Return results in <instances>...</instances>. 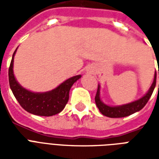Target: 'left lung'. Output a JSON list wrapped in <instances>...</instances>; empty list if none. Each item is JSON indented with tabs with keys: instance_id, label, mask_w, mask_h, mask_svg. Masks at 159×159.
<instances>
[{
	"instance_id": "obj_1",
	"label": "left lung",
	"mask_w": 159,
	"mask_h": 159,
	"mask_svg": "<svg viewBox=\"0 0 159 159\" xmlns=\"http://www.w3.org/2000/svg\"><path fill=\"white\" fill-rule=\"evenodd\" d=\"M156 78H157V74L155 73L152 85L151 86L150 89L146 95H144L141 99L136 100V101H134L132 103L127 104V105H123L121 107H108L107 105L102 103V101L100 99V86H98L96 95L94 98L97 107L99 108L100 111L103 114L104 116H107L108 117H127V116H129V115L134 113L136 111H139L147 105L150 97L152 96V94L153 93V90L155 89V86H156Z\"/></svg>"
}]
</instances>
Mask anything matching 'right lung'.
Segmentation results:
<instances>
[{
	"label": "right lung",
	"instance_id": "1",
	"mask_svg": "<svg viewBox=\"0 0 159 159\" xmlns=\"http://www.w3.org/2000/svg\"><path fill=\"white\" fill-rule=\"evenodd\" d=\"M17 50V49H16ZM16 50L12 54V59L8 70L9 85L13 95L19 105L30 113L37 116L50 117L59 113L65 108L69 100V93L73 83L79 79L81 76L70 77L61 83L55 89L47 93H32L25 89L17 83L13 75V58Z\"/></svg>",
	"mask_w": 159,
	"mask_h": 159
}]
</instances>
